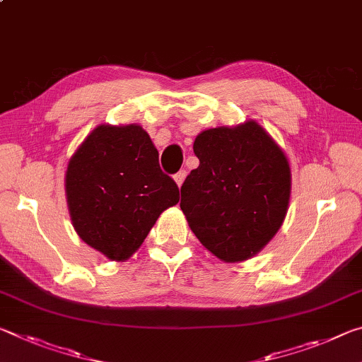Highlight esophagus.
Returning a JSON list of instances; mask_svg holds the SVG:
<instances>
[{
  "instance_id": "34e87169",
  "label": "esophagus",
  "mask_w": 362,
  "mask_h": 362,
  "mask_svg": "<svg viewBox=\"0 0 362 362\" xmlns=\"http://www.w3.org/2000/svg\"><path fill=\"white\" fill-rule=\"evenodd\" d=\"M185 177H187V170H185V169L179 170V173H177V174L174 175V180L177 182V185L182 187V183H183V180H185Z\"/></svg>"
}]
</instances>
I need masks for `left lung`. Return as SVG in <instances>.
<instances>
[{"instance_id": "1", "label": "left lung", "mask_w": 362, "mask_h": 362, "mask_svg": "<svg viewBox=\"0 0 362 362\" xmlns=\"http://www.w3.org/2000/svg\"><path fill=\"white\" fill-rule=\"evenodd\" d=\"M193 150L199 166L180 188L189 228L220 260H247L284 222L291 198L287 158L255 121L201 132Z\"/></svg>"}]
</instances>
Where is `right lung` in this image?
<instances>
[{"mask_svg": "<svg viewBox=\"0 0 362 362\" xmlns=\"http://www.w3.org/2000/svg\"><path fill=\"white\" fill-rule=\"evenodd\" d=\"M65 189L78 236L110 260L129 259L159 214L179 203V187L137 124L95 127L70 159Z\"/></svg>", "mask_w": 362, "mask_h": 362, "instance_id": "1", "label": "right lung"}]
</instances>
